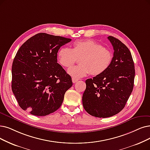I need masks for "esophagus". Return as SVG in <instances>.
Masks as SVG:
<instances>
[{"label": "esophagus", "instance_id": "1", "mask_svg": "<svg viewBox=\"0 0 150 150\" xmlns=\"http://www.w3.org/2000/svg\"><path fill=\"white\" fill-rule=\"evenodd\" d=\"M78 81H79L78 79H75V78H73V77L72 78V81H73V83H76V82H77Z\"/></svg>", "mask_w": 150, "mask_h": 150}]
</instances>
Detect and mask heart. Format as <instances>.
Masks as SVG:
<instances>
[{
    "mask_svg": "<svg viewBox=\"0 0 150 150\" xmlns=\"http://www.w3.org/2000/svg\"><path fill=\"white\" fill-rule=\"evenodd\" d=\"M79 59V66L68 69V73L75 79H79L91 73L98 76L110 67L112 59L111 52L93 40L77 41L72 49L62 47L57 52L59 64L64 68L74 64Z\"/></svg>",
    "mask_w": 150,
    "mask_h": 150,
    "instance_id": "b5f03b06",
    "label": "heart"
}]
</instances>
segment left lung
<instances>
[{
  "label": "left lung",
  "mask_w": 150,
  "mask_h": 150,
  "mask_svg": "<svg viewBox=\"0 0 150 150\" xmlns=\"http://www.w3.org/2000/svg\"><path fill=\"white\" fill-rule=\"evenodd\" d=\"M108 39L114 49L111 63L103 73L86 81L82 95L83 108L97 117H108L120 112L134 88L135 67L130 50L119 39Z\"/></svg>",
  "instance_id": "8db88e82"
}]
</instances>
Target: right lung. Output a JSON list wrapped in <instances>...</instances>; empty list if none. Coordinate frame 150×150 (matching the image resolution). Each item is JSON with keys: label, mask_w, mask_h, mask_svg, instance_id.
I'll list each match as a JSON object with an SVG mask.
<instances>
[{"label": "right lung", "mask_w": 150, "mask_h": 150, "mask_svg": "<svg viewBox=\"0 0 150 150\" xmlns=\"http://www.w3.org/2000/svg\"><path fill=\"white\" fill-rule=\"evenodd\" d=\"M71 40L39 33L27 40L18 50L11 68V88L23 110L43 116L61 106L64 93L73 82L57 63V52Z\"/></svg>", "instance_id": "1"}]
</instances>
